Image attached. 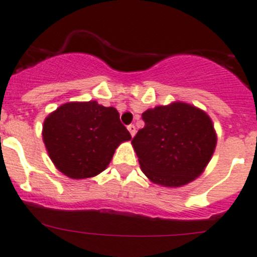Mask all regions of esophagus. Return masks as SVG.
Returning <instances> with one entry per match:
<instances>
[{
	"label": "esophagus",
	"mask_w": 257,
	"mask_h": 257,
	"mask_svg": "<svg viewBox=\"0 0 257 257\" xmlns=\"http://www.w3.org/2000/svg\"><path fill=\"white\" fill-rule=\"evenodd\" d=\"M127 130L130 131V134H131V136H135V134H136V127H135V125H128Z\"/></svg>",
	"instance_id": "obj_1"
}]
</instances>
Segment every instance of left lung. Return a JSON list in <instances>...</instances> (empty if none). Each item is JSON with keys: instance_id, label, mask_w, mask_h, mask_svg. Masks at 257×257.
I'll return each mask as SVG.
<instances>
[{"instance_id": "8db88e82", "label": "left lung", "mask_w": 257, "mask_h": 257, "mask_svg": "<svg viewBox=\"0 0 257 257\" xmlns=\"http://www.w3.org/2000/svg\"><path fill=\"white\" fill-rule=\"evenodd\" d=\"M144 128L132 139L142 172L155 184L179 187L194 181L216 146L211 118L195 106L174 102L142 113Z\"/></svg>"}]
</instances>
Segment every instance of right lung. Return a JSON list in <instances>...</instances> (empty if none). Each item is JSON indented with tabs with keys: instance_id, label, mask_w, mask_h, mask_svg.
Segmentation results:
<instances>
[{
	"instance_id": "right-lung-1",
	"label": "right lung",
	"mask_w": 257,
	"mask_h": 257,
	"mask_svg": "<svg viewBox=\"0 0 257 257\" xmlns=\"http://www.w3.org/2000/svg\"><path fill=\"white\" fill-rule=\"evenodd\" d=\"M42 136L55 166L71 179L102 172L118 145L131 139L117 110L96 101L60 106L43 122Z\"/></svg>"
}]
</instances>
